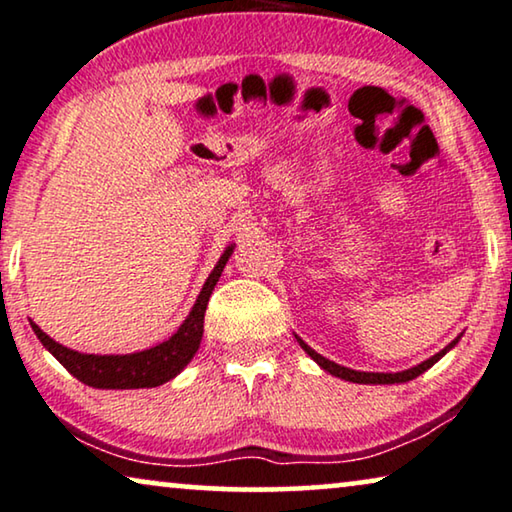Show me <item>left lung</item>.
Returning <instances> with one entry per match:
<instances>
[{"label":"left lung","instance_id":"1","mask_svg":"<svg viewBox=\"0 0 512 512\" xmlns=\"http://www.w3.org/2000/svg\"><path fill=\"white\" fill-rule=\"evenodd\" d=\"M298 342H300V346L305 348V351L311 355V358H314L318 365H321L325 372H330L332 376H339V379H344V381H353V383H406V381H411V379H416V376H420L422 372H427L429 367L434 365V362H439L443 355H446L450 348H453L455 344H457V339L453 344H448L446 348H443V351H439L436 355H432V358L429 360H425V362H420L418 367H411V369H406V372H397V374H379V372H355V369H348V367H342V365H337V362H332V360H328V358H323L321 353H316L314 348H309L305 342H302V339L298 337Z\"/></svg>","mask_w":512,"mask_h":512}]
</instances>
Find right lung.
I'll list each match as a JSON object with an SVG mask.
<instances>
[{
	"label": "right lung",
	"mask_w": 512,
	"mask_h": 512,
	"mask_svg": "<svg viewBox=\"0 0 512 512\" xmlns=\"http://www.w3.org/2000/svg\"><path fill=\"white\" fill-rule=\"evenodd\" d=\"M233 254V247L224 251L219 258L217 268L207 277L201 295H198L194 309L187 316V321L180 325V330L173 337L166 339L164 344L147 348L140 353L129 355H90L71 351L62 344H57L43 332L39 325L32 323V330L41 344L48 348L55 358L62 362L66 372H71L78 381L92 388H106V390H129V388H157V385L175 379L177 374L187 367V362L194 358L198 346H201L203 337V318L207 302H210L212 288L224 272V265L228 256Z\"/></svg>",
	"instance_id": "obj_1"
}]
</instances>
